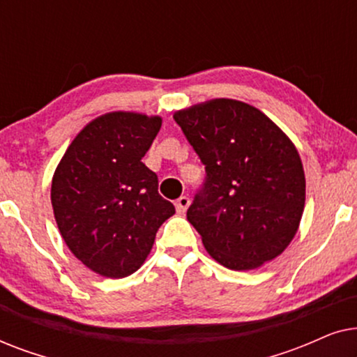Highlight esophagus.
Instances as JSON below:
<instances>
[{"label": "esophagus", "instance_id": "1", "mask_svg": "<svg viewBox=\"0 0 357 357\" xmlns=\"http://www.w3.org/2000/svg\"><path fill=\"white\" fill-rule=\"evenodd\" d=\"M190 206V198L188 197H180L177 202H175V208H177V213L183 214Z\"/></svg>", "mask_w": 357, "mask_h": 357}]
</instances>
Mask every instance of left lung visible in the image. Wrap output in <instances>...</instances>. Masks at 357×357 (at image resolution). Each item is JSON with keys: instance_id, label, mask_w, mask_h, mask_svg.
<instances>
[{"instance_id": "1", "label": "left lung", "mask_w": 357, "mask_h": 357, "mask_svg": "<svg viewBox=\"0 0 357 357\" xmlns=\"http://www.w3.org/2000/svg\"><path fill=\"white\" fill-rule=\"evenodd\" d=\"M206 178L187 219L229 270H255L294 238L305 204V175L292 141L241 100L213 99L174 114Z\"/></svg>"}]
</instances>
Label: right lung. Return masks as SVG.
I'll return each instance as SVG.
<instances>
[{
    "label": "right lung",
    "mask_w": 357,
    "mask_h": 357,
    "mask_svg": "<svg viewBox=\"0 0 357 357\" xmlns=\"http://www.w3.org/2000/svg\"><path fill=\"white\" fill-rule=\"evenodd\" d=\"M162 119L110 112L82 128L53 174L52 206L68 248L89 270L125 278L143 265L175 213L143 164Z\"/></svg>",
    "instance_id": "1"
}]
</instances>
